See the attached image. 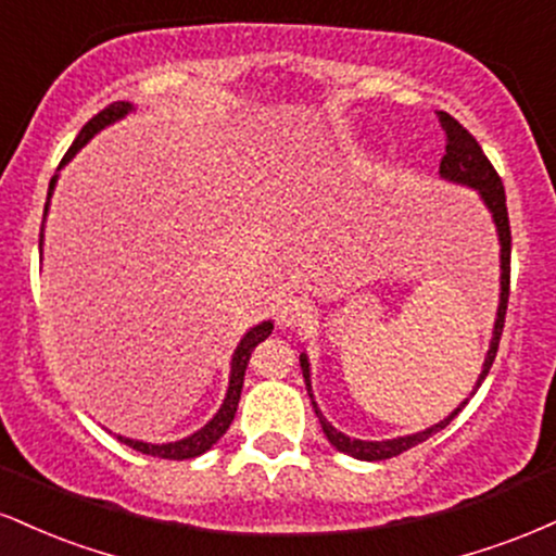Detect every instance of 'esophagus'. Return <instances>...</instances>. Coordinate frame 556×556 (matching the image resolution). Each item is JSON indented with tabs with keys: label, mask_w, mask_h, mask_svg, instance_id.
I'll return each instance as SVG.
<instances>
[{
	"label": "esophagus",
	"mask_w": 556,
	"mask_h": 556,
	"mask_svg": "<svg viewBox=\"0 0 556 556\" xmlns=\"http://www.w3.org/2000/svg\"><path fill=\"white\" fill-rule=\"evenodd\" d=\"M308 311H311V305L305 298L285 295L277 300V308H274V314H277L279 327H298L300 321H305Z\"/></svg>",
	"instance_id": "1"
}]
</instances>
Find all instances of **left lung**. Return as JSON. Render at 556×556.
Masks as SVG:
<instances>
[{
	"label": "left lung",
	"mask_w": 556,
	"mask_h": 556,
	"mask_svg": "<svg viewBox=\"0 0 556 556\" xmlns=\"http://www.w3.org/2000/svg\"><path fill=\"white\" fill-rule=\"evenodd\" d=\"M439 123H442V130L446 136V154L442 156V164H439V177L452 185H463V188L476 190L478 198L483 201V206L489 208L491 219H494L496 227V238H500V305H496V318H494V329H491V340H489V350H486V358H483L481 374H478L473 392L470 397L476 394V389L481 387V381L486 379L491 363L496 358V348H500V337H502V327H504V314H507V298H509V245H513V238H509V219H507V201H504V185L496 175L491 162L486 159V154L481 151L478 140L470 136L465 127L457 123L452 114L446 112H437ZM300 371H303L305 379V389H308V397L311 405H314L318 424H321L324 433H327L329 444L334 450L344 452V455L355 457V460H366V463H376V460H389V457H397L410 446H416L426 439L433 437L437 431H442L444 426L452 424V418L468 405L470 397H465L450 416L439 420V424L429 426V429L416 431V433H405V437H394V439H379V442H368V439H353L348 433L337 431L334 426L324 418V413L318 410L316 397H314V389H311V363L308 355L300 353Z\"/></svg>",
	"instance_id": "left-lung-1"
}]
</instances>
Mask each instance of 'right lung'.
I'll return each mask as SVG.
<instances>
[{
    "instance_id": "obj_1",
    "label": "right lung",
    "mask_w": 556,
    "mask_h": 556,
    "mask_svg": "<svg viewBox=\"0 0 556 556\" xmlns=\"http://www.w3.org/2000/svg\"><path fill=\"white\" fill-rule=\"evenodd\" d=\"M130 112H136V104H130V101H114V104L106 106L104 112H99L93 119H88V123L83 125V130L78 132V138H75L73 146H70L65 159H62L60 169L65 167L67 162H73V156L78 154L83 146H86L88 140L96 136V132H101L104 127L119 123V119L127 117ZM60 169H56L52 182H49L47 206H43V222H47L49 203H52L56 180H60ZM38 245H41V251H43V225H41V240H38ZM271 329H274V321H261V324H256V327H251L245 331V334L240 337L238 348H235V353H232V361H229V384H227L225 400H222L219 410L214 413V418L206 420L201 429L190 433V437L177 439V442H164V444L140 442V439H127V437H119V433H117L119 442L132 446V450L140 452V455L162 457V460H190V457H198V455H203L206 450H212V446L219 442L222 437H225L229 424H232L235 413H238V402H240V392H242V376H245L248 358H251V350L256 348L261 340H266V337L271 334Z\"/></svg>"
}]
</instances>
